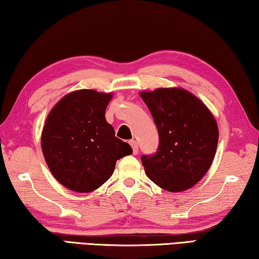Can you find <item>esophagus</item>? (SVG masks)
<instances>
[{"label":"esophagus","instance_id":"obj_1","mask_svg":"<svg viewBox=\"0 0 259 259\" xmlns=\"http://www.w3.org/2000/svg\"><path fill=\"white\" fill-rule=\"evenodd\" d=\"M129 144L131 145V147H133V153H134V155H136V154H138V144H137V142H136V140H130L129 142Z\"/></svg>","mask_w":259,"mask_h":259}]
</instances>
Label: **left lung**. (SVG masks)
Wrapping results in <instances>:
<instances>
[{
	"label": "left lung",
	"mask_w": 259,
	"mask_h": 259,
	"mask_svg": "<svg viewBox=\"0 0 259 259\" xmlns=\"http://www.w3.org/2000/svg\"><path fill=\"white\" fill-rule=\"evenodd\" d=\"M140 97L159 133L155 154L143 155L145 172L169 192L194 186L211 165L218 143V126L208 107L187 90L160 88Z\"/></svg>",
	"instance_id": "1"
}]
</instances>
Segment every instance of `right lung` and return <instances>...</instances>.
<instances>
[{"label":"right lung","mask_w":259,"mask_h":259,"mask_svg":"<svg viewBox=\"0 0 259 259\" xmlns=\"http://www.w3.org/2000/svg\"><path fill=\"white\" fill-rule=\"evenodd\" d=\"M112 94L82 89L61 98L43 126L41 146L51 174L74 192L97 190L112 176L117 160L130 155L105 119Z\"/></svg>","instance_id":"add662e5"}]
</instances>
